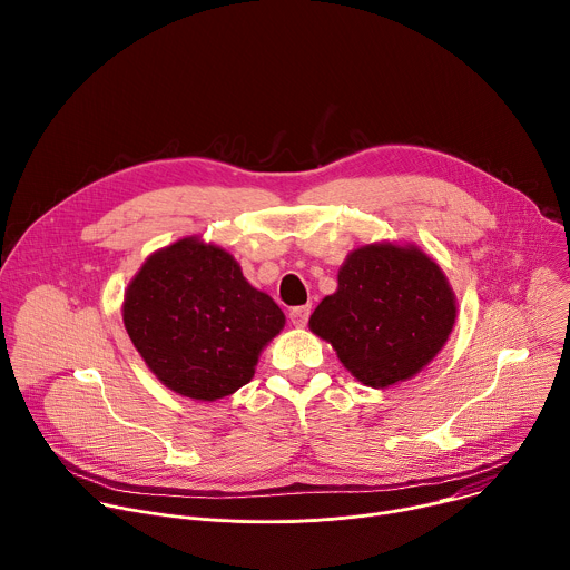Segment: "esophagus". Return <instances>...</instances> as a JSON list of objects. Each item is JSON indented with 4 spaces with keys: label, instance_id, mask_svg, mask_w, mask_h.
I'll return each instance as SVG.
<instances>
[{
    "label": "esophagus",
    "instance_id": "esophagus-1",
    "mask_svg": "<svg viewBox=\"0 0 570 570\" xmlns=\"http://www.w3.org/2000/svg\"><path fill=\"white\" fill-rule=\"evenodd\" d=\"M308 315H311V306H308V304L295 306V308H291V313H288V317H291V322L295 324V327H306Z\"/></svg>",
    "mask_w": 570,
    "mask_h": 570
}]
</instances>
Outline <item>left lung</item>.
I'll use <instances>...</instances> for the list:
<instances>
[{
  "mask_svg": "<svg viewBox=\"0 0 570 570\" xmlns=\"http://www.w3.org/2000/svg\"><path fill=\"white\" fill-rule=\"evenodd\" d=\"M455 317V293L431 255L415 243L376 240L347 255L336 293L317 304L308 330L356 381L383 390L417 376L446 345Z\"/></svg>",
  "mask_w": 570,
  "mask_h": 570,
  "instance_id": "8db88e82",
  "label": "left lung"
}]
</instances>
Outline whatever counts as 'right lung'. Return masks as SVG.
<instances>
[{
	"label": "right lung",
	"mask_w": 570,
	"mask_h": 570,
	"mask_svg": "<svg viewBox=\"0 0 570 570\" xmlns=\"http://www.w3.org/2000/svg\"><path fill=\"white\" fill-rule=\"evenodd\" d=\"M124 327L148 370L180 396L216 401L250 383L286 315L216 243L185 236L130 279Z\"/></svg>",
	"instance_id": "right-lung-1"
}]
</instances>
